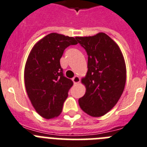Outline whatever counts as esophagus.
<instances>
[{
  "instance_id": "1",
  "label": "esophagus",
  "mask_w": 147,
  "mask_h": 147,
  "mask_svg": "<svg viewBox=\"0 0 147 147\" xmlns=\"http://www.w3.org/2000/svg\"><path fill=\"white\" fill-rule=\"evenodd\" d=\"M72 81H73V83H75V84H78V83H80V78H79L78 76H75L72 78Z\"/></svg>"
}]
</instances>
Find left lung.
Here are the masks:
<instances>
[{"mask_svg": "<svg viewBox=\"0 0 147 147\" xmlns=\"http://www.w3.org/2000/svg\"><path fill=\"white\" fill-rule=\"evenodd\" d=\"M75 39L88 55V72L82 83L86 94L80 108L94 117L105 115L115 106L126 83V66L121 50L105 33Z\"/></svg>", "mask_w": 147, "mask_h": 147, "instance_id": "left-lung-1", "label": "left lung"}]
</instances>
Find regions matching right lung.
Returning <instances> with one entry per match:
<instances>
[{
  "instance_id": "1",
  "label": "right lung",
  "mask_w": 147,
  "mask_h": 147,
  "mask_svg": "<svg viewBox=\"0 0 147 147\" xmlns=\"http://www.w3.org/2000/svg\"><path fill=\"white\" fill-rule=\"evenodd\" d=\"M75 38L52 33L34 46L25 67V86L31 104L45 119L59 116L73 82L64 75L60 59Z\"/></svg>"
}]
</instances>
